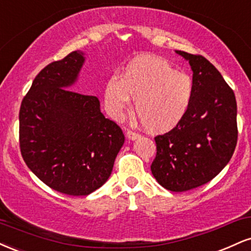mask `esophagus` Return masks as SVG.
I'll return each mask as SVG.
<instances>
[{"mask_svg": "<svg viewBox=\"0 0 251 251\" xmlns=\"http://www.w3.org/2000/svg\"><path fill=\"white\" fill-rule=\"evenodd\" d=\"M126 136H128L129 140H137V138H140L142 135L138 134L136 131H132V130H126Z\"/></svg>", "mask_w": 251, "mask_h": 251, "instance_id": "1", "label": "esophagus"}]
</instances>
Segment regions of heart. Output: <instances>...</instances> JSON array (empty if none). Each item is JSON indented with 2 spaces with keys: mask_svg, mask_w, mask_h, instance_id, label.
<instances>
[{
  "mask_svg": "<svg viewBox=\"0 0 251 251\" xmlns=\"http://www.w3.org/2000/svg\"><path fill=\"white\" fill-rule=\"evenodd\" d=\"M131 97L147 129L169 131L189 110L194 97L193 79L164 58L142 56L131 61L120 76H111L104 87L105 107L114 119H121L130 108Z\"/></svg>",
  "mask_w": 251,
  "mask_h": 251,
  "instance_id": "b5f03b06",
  "label": "heart"
}]
</instances>
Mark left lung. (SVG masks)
I'll return each instance as SVG.
<instances>
[{
	"label": "left lung",
	"mask_w": 251,
	"mask_h": 251,
	"mask_svg": "<svg viewBox=\"0 0 251 251\" xmlns=\"http://www.w3.org/2000/svg\"><path fill=\"white\" fill-rule=\"evenodd\" d=\"M189 61L194 97L184 119L155 137L151 173L162 187L182 193L208 183L230 161L237 143L235 94L201 55L176 50Z\"/></svg>",
	"instance_id": "obj_1"
}]
</instances>
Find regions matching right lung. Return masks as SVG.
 <instances>
[{
  "label": "right lung",
  "instance_id": "right-lung-1",
  "mask_svg": "<svg viewBox=\"0 0 251 251\" xmlns=\"http://www.w3.org/2000/svg\"><path fill=\"white\" fill-rule=\"evenodd\" d=\"M76 50L44 67L20 108V149L29 169L58 193L85 196L107 182L125 135L96 96L70 90L84 63Z\"/></svg>",
  "mask_w": 251,
  "mask_h": 251
}]
</instances>
